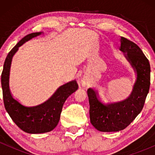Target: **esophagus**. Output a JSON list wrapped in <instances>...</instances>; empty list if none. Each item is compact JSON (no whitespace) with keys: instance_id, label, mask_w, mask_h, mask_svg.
<instances>
[{"instance_id":"esophagus-1","label":"esophagus","mask_w":155,"mask_h":155,"mask_svg":"<svg viewBox=\"0 0 155 155\" xmlns=\"http://www.w3.org/2000/svg\"><path fill=\"white\" fill-rule=\"evenodd\" d=\"M83 84H84V85L85 84V82H84H84H83Z\"/></svg>"}]
</instances>
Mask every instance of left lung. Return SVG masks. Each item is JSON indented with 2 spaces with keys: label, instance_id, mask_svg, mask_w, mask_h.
<instances>
[{
  "label": "left lung",
  "instance_id": "8db88e82",
  "mask_svg": "<svg viewBox=\"0 0 155 155\" xmlns=\"http://www.w3.org/2000/svg\"><path fill=\"white\" fill-rule=\"evenodd\" d=\"M120 50L130 64L136 80L130 95L125 100L104 103L94 89L89 88L90 122L101 132H117L127 127L141 111L150 86V65L137 44L121 37Z\"/></svg>",
  "mask_w": 155,
  "mask_h": 155
}]
</instances>
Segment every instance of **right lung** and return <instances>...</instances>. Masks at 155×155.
Segmentation results:
<instances>
[{
    "label": "right lung",
    "mask_w": 155,
    "mask_h": 155,
    "mask_svg": "<svg viewBox=\"0 0 155 155\" xmlns=\"http://www.w3.org/2000/svg\"><path fill=\"white\" fill-rule=\"evenodd\" d=\"M41 34H43V32L33 33L21 39L7 55L1 74L5 108L19 128L31 134L44 133L54 130L59 122L64 103L79 87L76 80L69 81L60 86L47 101L35 106H24L12 97L9 89V74L12 58L19 47Z\"/></svg>",
    "instance_id": "obj_1"
}]
</instances>
